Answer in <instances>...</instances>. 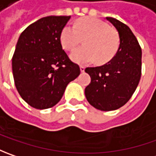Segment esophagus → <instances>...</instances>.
Listing matches in <instances>:
<instances>
[{"label": "esophagus", "instance_id": "obj_1", "mask_svg": "<svg viewBox=\"0 0 156 156\" xmlns=\"http://www.w3.org/2000/svg\"><path fill=\"white\" fill-rule=\"evenodd\" d=\"M80 70H81V73H83V72L85 71V68H84V67H82V66H81V67H80Z\"/></svg>", "mask_w": 156, "mask_h": 156}]
</instances>
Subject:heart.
Here are the masks:
<instances>
[{"label": "heart", "instance_id": "b5f03b06", "mask_svg": "<svg viewBox=\"0 0 156 156\" xmlns=\"http://www.w3.org/2000/svg\"><path fill=\"white\" fill-rule=\"evenodd\" d=\"M84 38V44L71 53L75 62L87 65L95 60L106 63L116 54L119 48L117 32L108 23L95 17L87 16L78 19L75 26L66 25L61 32V43L67 50H72Z\"/></svg>", "mask_w": 156, "mask_h": 156}]
</instances>
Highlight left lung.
<instances>
[{
	"mask_svg": "<svg viewBox=\"0 0 156 156\" xmlns=\"http://www.w3.org/2000/svg\"><path fill=\"white\" fill-rule=\"evenodd\" d=\"M116 28L120 45L115 55L101 67L87 68L91 82L85 88L89 104L101 111L115 110L131 98L141 74V49L135 34L127 25L107 17Z\"/></svg>",
	"mask_w": 156,
	"mask_h": 156,
	"instance_id": "obj_1",
	"label": "left lung"
}]
</instances>
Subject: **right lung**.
<instances>
[{
  "label": "right lung",
  "mask_w": 156,
  "mask_h": 156,
  "mask_svg": "<svg viewBox=\"0 0 156 156\" xmlns=\"http://www.w3.org/2000/svg\"><path fill=\"white\" fill-rule=\"evenodd\" d=\"M70 16L50 15L21 34L12 59L16 89L27 104L46 109L62 99L66 87L81 71L61 43V32Z\"/></svg>",
  "instance_id": "obj_1"
}]
</instances>
